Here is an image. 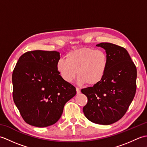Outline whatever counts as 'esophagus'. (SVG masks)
<instances>
[{
	"label": "esophagus",
	"instance_id": "esophagus-1",
	"mask_svg": "<svg viewBox=\"0 0 147 147\" xmlns=\"http://www.w3.org/2000/svg\"><path fill=\"white\" fill-rule=\"evenodd\" d=\"M76 89L77 94H79V93H80V88H78V87H76Z\"/></svg>",
	"mask_w": 147,
	"mask_h": 147
}]
</instances>
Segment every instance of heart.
<instances>
[{
    "label": "heart",
    "instance_id": "obj_1",
    "mask_svg": "<svg viewBox=\"0 0 147 147\" xmlns=\"http://www.w3.org/2000/svg\"><path fill=\"white\" fill-rule=\"evenodd\" d=\"M108 66V55L104 49L82 48L68 52L65 61L59 59L56 68L65 82L78 77V83L93 86L104 78Z\"/></svg>",
    "mask_w": 147,
    "mask_h": 147
}]
</instances>
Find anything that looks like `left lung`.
Masks as SVG:
<instances>
[{
	"label": "left lung",
	"instance_id": "1",
	"mask_svg": "<svg viewBox=\"0 0 147 147\" xmlns=\"http://www.w3.org/2000/svg\"><path fill=\"white\" fill-rule=\"evenodd\" d=\"M96 46L107 52V69L101 82L82 89L88 98L83 110L90 121L108 125L121 119L128 109L136 93L137 71L124 47L107 42Z\"/></svg>",
	"mask_w": 147,
	"mask_h": 147
}]
</instances>
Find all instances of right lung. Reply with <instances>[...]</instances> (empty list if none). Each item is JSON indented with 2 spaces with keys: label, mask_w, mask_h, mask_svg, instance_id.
Masks as SVG:
<instances>
[{
  "label": "right lung",
  "mask_w": 147,
  "mask_h": 147,
  "mask_svg": "<svg viewBox=\"0 0 147 147\" xmlns=\"http://www.w3.org/2000/svg\"><path fill=\"white\" fill-rule=\"evenodd\" d=\"M56 51L26 52L18 59L12 73V96L26 123L36 127L55 124L65 103L76 94V88L59 75Z\"/></svg>",
  "instance_id": "add662e5"
}]
</instances>
